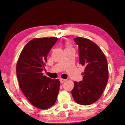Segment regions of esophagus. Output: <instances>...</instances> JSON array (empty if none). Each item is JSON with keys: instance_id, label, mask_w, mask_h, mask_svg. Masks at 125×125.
Listing matches in <instances>:
<instances>
[{"instance_id": "obj_1", "label": "esophagus", "mask_w": 125, "mask_h": 125, "mask_svg": "<svg viewBox=\"0 0 125 125\" xmlns=\"http://www.w3.org/2000/svg\"><path fill=\"white\" fill-rule=\"evenodd\" d=\"M60 82H61V83H63V82H65V80H66V79H62V78H61V79H60Z\"/></svg>"}]
</instances>
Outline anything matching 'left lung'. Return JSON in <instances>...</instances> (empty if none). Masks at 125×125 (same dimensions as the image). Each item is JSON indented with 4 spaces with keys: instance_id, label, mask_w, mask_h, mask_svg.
Instances as JSON below:
<instances>
[{
    "instance_id": "obj_1",
    "label": "left lung",
    "mask_w": 125,
    "mask_h": 125,
    "mask_svg": "<svg viewBox=\"0 0 125 125\" xmlns=\"http://www.w3.org/2000/svg\"><path fill=\"white\" fill-rule=\"evenodd\" d=\"M80 64L85 67L83 80L74 82L72 90L73 99L78 104H92L102 95L109 79L108 66L105 54L91 40L77 37Z\"/></svg>"
}]
</instances>
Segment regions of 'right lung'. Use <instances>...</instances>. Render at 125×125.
<instances>
[{
  "label": "right lung",
  "instance_id": "right-lung-1",
  "mask_svg": "<svg viewBox=\"0 0 125 125\" xmlns=\"http://www.w3.org/2000/svg\"><path fill=\"white\" fill-rule=\"evenodd\" d=\"M57 37L36 38L23 48L16 64V75L21 90L31 104L45 110L53 106L60 82L44 75L47 57Z\"/></svg>",
  "mask_w": 125,
  "mask_h": 125
}]
</instances>
